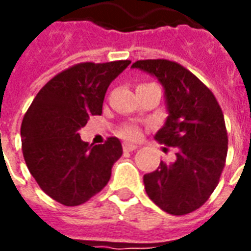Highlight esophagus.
Wrapping results in <instances>:
<instances>
[{"instance_id":"1","label":"esophagus","mask_w":251,"mask_h":251,"mask_svg":"<svg viewBox=\"0 0 251 251\" xmlns=\"http://www.w3.org/2000/svg\"><path fill=\"white\" fill-rule=\"evenodd\" d=\"M137 145H133V144H124V151L125 152H133L136 151Z\"/></svg>"}]
</instances>
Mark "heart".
I'll list each match as a JSON object with an SVG mask.
<instances>
[{
	"label": "heart",
	"mask_w": 251,
	"mask_h": 251,
	"mask_svg": "<svg viewBox=\"0 0 251 251\" xmlns=\"http://www.w3.org/2000/svg\"><path fill=\"white\" fill-rule=\"evenodd\" d=\"M138 134H140L138 129H137L136 126H131V125L124 126V127L120 130V136L126 138V140H136L137 137H138Z\"/></svg>",
	"instance_id": "1"
}]
</instances>
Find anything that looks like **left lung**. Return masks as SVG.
Wrapping results in <instances>:
<instances>
[{
  "instance_id": "1",
  "label": "left lung",
  "mask_w": 251,
  "mask_h": 251,
  "mask_svg": "<svg viewBox=\"0 0 251 251\" xmlns=\"http://www.w3.org/2000/svg\"><path fill=\"white\" fill-rule=\"evenodd\" d=\"M138 68L164 88L168 117L154 140L176 149L172 163L161 161L144 176L153 203L172 215H185L203 205L218 185L227 156L225 117L214 94L177 63L138 60Z\"/></svg>"
}]
</instances>
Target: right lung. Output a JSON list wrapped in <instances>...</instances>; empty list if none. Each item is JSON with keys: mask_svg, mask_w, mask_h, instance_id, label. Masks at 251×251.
<instances>
[{"mask_svg": "<svg viewBox=\"0 0 251 251\" xmlns=\"http://www.w3.org/2000/svg\"><path fill=\"white\" fill-rule=\"evenodd\" d=\"M129 60L80 63L57 74L37 93L21 124L25 163L37 184L64 205H79L109 183L122 145L110 137L100 145L83 142L79 130L90 115L102 114L110 83Z\"/></svg>", "mask_w": 251, "mask_h": 251, "instance_id": "obj_1", "label": "right lung"}]
</instances>
